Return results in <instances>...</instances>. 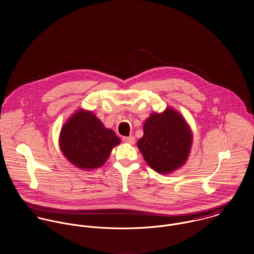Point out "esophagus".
<instances>
[{"instance_id":"1","label":"esophagus","mask_w":254,"mask_h":254,"mask_svg":"<svg viewBox=\"0 0 254 254\" xmlns=\"http://www.w3.org/2000/svg\"><path fill=\"white\" fill-rule=\"evenodd\" d=\"M123 141L126 142V143H129V144H134V143H135V138H134L133 136L124 137V138H123Z\"/></svg>"}]
</instances>
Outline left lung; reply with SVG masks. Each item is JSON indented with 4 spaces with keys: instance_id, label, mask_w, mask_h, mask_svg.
I'll return each instance as SVG.
<instances>
[{
    "instance_id": "1",
    "label": "left lung",
    "mask_w": 254,
    "mask_h": 254,
    "mask_svg": "<svg viewBox=\"0 0 254 254\" xmlns=\"http://www.w3.org/2000/svg\"><path fill=\"white\" fill-rule=\"evenodd\" d=\"M192 132L182 115L172 108L151 114L144 121L143 136L137 142L145 162L167 175L185 164L191 149Z\"/></svg>"
}]
</instances>
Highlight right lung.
<instances>
[{
  "mask_svg": "<svg viewBox=\"0 0 254 254\" xmlns=\"http://www.w3.org/2000/svg\"><path fill=\"white\" fill-rule=\"evenodd\" d=\"M120 138L92 112L79 110L61 129L59 145L64 156L81 170L103 166Z\"/></svg>",
  "mask_w": 254,
  "mask_h": 254,
  "instance_id": "1",
  "label": "right lung"
}]
</instances>
